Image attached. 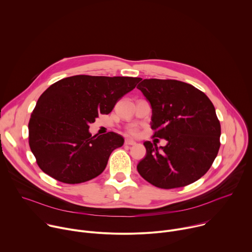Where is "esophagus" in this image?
<instances>
[{"label":"esophagus","mask_w":252,"mask_h":252,"mask_svg":"<svg viewBox=\"0 0 252 252\" xmlns=\"http://www.w3.org/2000/svg\"><path fill=\"white\" fill-rule=\"evenodd\" d=\"M125 145L126 146H135V141L130 140V139H126L125 140Z\"/></svg>","instance_id":"1"}]
</instances>
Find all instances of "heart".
<instances>
[{
    "instance_id": "1",
    "label": "heart",
    "mask_w": 252,
    "mask_h": 252,
    "mask_svg": "<svg viewBox=\"0 0 252 252\" xmlns=\"http://www.w3.org/2000/svg\"><path fill=\"white\" fill-rule=\"evenodd\" d=\"M126 134L128 136H132V137H136L139 134V130L138 127L136 126H131L126 129Z\"/></svg>"
}]
</instances>
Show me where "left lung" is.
Instances as JSON below:
<instances>
[{
  "mask_svg": "<svg viewBox=\"0 0 252 252\" xmlns=\"http://www.w3.org/2000/svg\"><path fill=\"white\" fill-rule=\"evenodd\" d=\"M151 102L153 137L165 147L145 141L146 158L136 168L153 186L170 189L189 186L203 176L220 147V123L207 95L176 80H143L136 87Z\"/></svg>",
  "mask_w": 252,
  "mask_h": 252,
  "instance_id": "left-lung-1",
  "label": "left lung"
}]
</instances>
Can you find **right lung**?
<instances>
[{
  "label": "right lung",
  "mask_w": 252,
  "mask_h": 252,
  "mask_svg": "<svg viewBox=\"0 0 252 252\" xmlns=\"http://www.w3.org/2000/svg\"><path fill=\"white\" fill-rule=\"evenodd\" d=\"M139 78L79 75L53 84L39 97L29 122V145L39 167L58 182L82 184L99 175L124 137L89 132L98 115H109Z\"/></svg>",
  "instance_id": "1"
}]
</instances>
